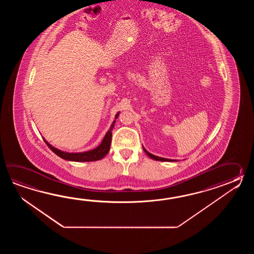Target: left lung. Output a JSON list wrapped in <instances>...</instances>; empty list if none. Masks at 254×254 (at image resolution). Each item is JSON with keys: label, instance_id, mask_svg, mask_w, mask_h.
Segmentation results:
<instances>
[{"label": "left lung", "instance_id": "8db88e82", "mask_svg": "<svg viewBox=\"0 0 254 254\" xmlns=\"http://www.w3.org/2000/svg\"><path fill=\"white\" fill-rule=\"evenodd\" d=\"M143 150L146 152V154L148 155V156L151 158V159H153V160H155V161H160V162H174L173 160H170V159H165V158H162V157H158L155 156V155H153V154H151L150 152H148V151H146L145 149L143 148Z\"/></svg>", "mask_w": 254, "mask_h": 254}]
</instances>
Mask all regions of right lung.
Here are the masks:
<instances>
[{"mask_svg": "<svg viewBox=\"0 0 254 254\" xmlns=\"http://www.w3.org/2000/svg\"><path fill=\"white\" fill-rule=\"evenodd\" d=\"M119 114H116L115 119H117ZM115 121H114L113 125L111 128L107 131L106 135L104 136L103 141L97 148L93 149L92 151H85V152H79V153H70V152H65V151H60L58 149L54 148L51 144H49L48 141L44 140L45 143L48 145L49 148L54 151L56 155L61 157L62 159H64L67 161H71V162H94L103 159L111 147V141H112V135H113V129H114Z\"/></svg>", "mask_w": 254, "mask_h": 254, "instance_id": "right-lung-1", "label": "right lung"}]
</instances>
